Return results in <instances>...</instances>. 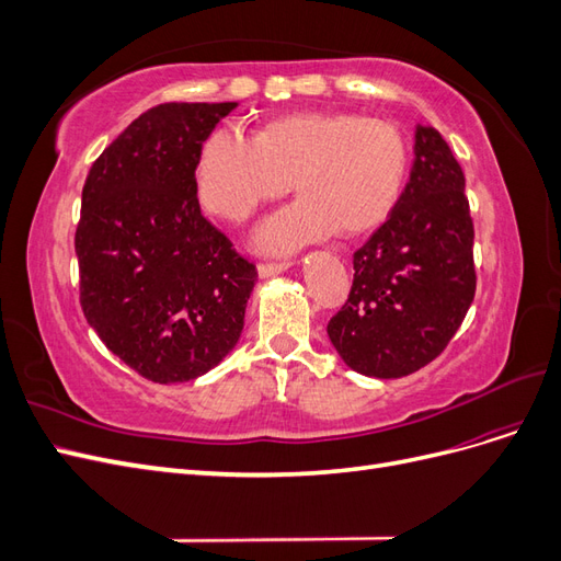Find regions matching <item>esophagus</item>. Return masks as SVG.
I'll use <instances>...</instances> for the list:
<instances>
[{
    "instance_id": "1",
    "label": "esophagus",
    "mask_w": 561,
    "mask_h": 561,
    "mask_svg": "<svg viewBox=\"0 0 561 561\" xmlns=\"http://www.w3.org/2000/svg\"><path fill=\"white\" fill-rule=\"evenodd\" d=\"M290 266H293L290 260H285V262H264V264L257 266V271H260V278H271V276L283 274V271H287Z\"/></svg>"
}]
</instances>
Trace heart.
I'll return each instance as SVG.
<instances>
[{"label":"heart","instance_id":"1","mask_svg":"<svg viewBox=\"0 0 561 561\" xmlns=\"http://www.w3.org/2000/svg\"><path fill=\"white\" fill-rule=\"evenodd\" d=\"M410 147L398 126L348 112H297L252 135L213 130L196 159L198 198L241 222L264 201L301 198L260 229L264 250L283 252L339 231L363 236L383 225L404 190Z\"/></svg>","mask_w":561,"mask_h":561}]
</instances>
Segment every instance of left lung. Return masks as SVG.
<instances>
[{"instance_id":"8db88e82","label":"left lung","mask_w":561,"mask_h":561,"mask_svg":"<svg viewBox=\"0 0 561 561\" xmlns=\"http://www.w3.org/2000/svg\"><path fill=\"white\" fill-rule=\"evenodd\" d=\"M414 165L398 206L353 252V285L328 322L342 360L400 379L447 348L474 297L466 178L433 126H416Z\"/></svg>"}]
</instances>
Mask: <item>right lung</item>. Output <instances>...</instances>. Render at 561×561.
I'll list each match as a JSON object with an SVG mask.
<instances>
[{
  "instance_id": "1",
  "label": "right lung",
  "mask_w": 561,
  "mask_h": 561,
  "mask_svg": "<svg viewBox=\"0 0 561 561\" xmlns=\"http://www.w3.org/2000/svg\"><path fill=\"white\" fill-rule=\"evenodd\" d=\"M236 103H165L95 159L75 236L79 299L103 344L157 383L236 346L257 268L201 215L196 159Z\"/></svg>"
}]
</instances>
